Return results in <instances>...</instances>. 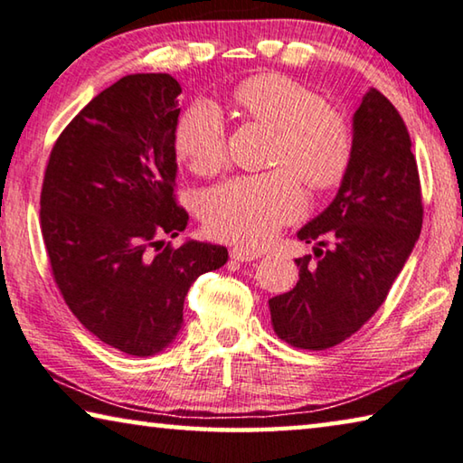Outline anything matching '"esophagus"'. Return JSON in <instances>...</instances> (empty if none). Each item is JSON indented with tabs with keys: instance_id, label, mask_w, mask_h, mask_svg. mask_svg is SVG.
I'll return each mask as SVG.
<instances>
[{
	"instance_id": "obj_1",
	"label": "esophagus",
	"mask_w": 463,
	"mask_h": 463,
	"mask_svg": "<svg viewBox=\"0 0 463 463\" xmlns=\"http://www.w3.org/2000/svg\"><path fill=\"white\" fill-rule=\"evenodd\" d=\"M230 256L238 262H250V260H259L260 259L259 252H254V250H248V248H232Z\"/></svg>"
}]
</instances>
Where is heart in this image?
<instances>
[{"mask_svg":"<svg viewBox=\"0 0 463 463\" xmlns=\"http://www.w3.org/2000/svg\"><path fill=\"white\" fill-rule=\"evenodd\" d=\"M233 102L254 123L275 131L269 164L277 170L240 176L204 194L203 219L213 238L259 246L303 213L298 177L316 193L336 188L351 170L354 128L345 110L287 75H252L233 90ZM176 151L196 174L227 162V131L211 102L186 109L176 127Z\"/></svg>","mask_w":463,"mask_h":463,"instance_id":"1","label":"heart"}]
</instances>
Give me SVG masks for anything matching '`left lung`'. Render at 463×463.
Returning a JSON list of instances; mask_svg holds the SVG:
<instances>
[{"label":"left lung","mask_w":463,"mask_h":463,"mask_svg":"<svg viewBox=\"0 0 463 463\" xmlns=\"http://www.w3.org/2000/svg\"><path fill=\"white\" fill-rule=\"evenodd\" d=\"M353 128V164L336 199L298 232L317 241L314 256L295 260L298 285L269 299L275 335L307 351L336 346L369 322L420 236V178L400 112L369 90Z\"/></svg>","instance_id":"1"}]
</instances>
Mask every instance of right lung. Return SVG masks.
I'll return each instance as SVG.
<instances>
[{"mask_svg": "<svg viewBox=\"0 0 463 463\" xmlns=\"http://www.w3.org/2000/svg\"><path fill=\"white\" fill-rule=\"evenodd\" d=\"M180 83L133 73L92 98L51 149L41 230L52 279L86 330L135 357L164 351L203 272L227 248L164 236L186 230L176 203Z\"/></svg>", "mask_w": 463, "mask_h": 463, "instance_id": "right-lung-1", "label": "right lung"}]
</instances>
